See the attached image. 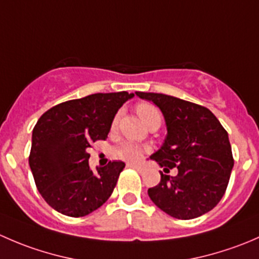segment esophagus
I'll return each mask as SVG.
<instances>
[{
    "instance_id": "obj_1",
    "label": "esophagus",
    "mask_w": 259,
    "mask_h": 259,
    "mask_svg": "<svg viewBox=\"0 0 259 259\" xmlns=\"http://www.w3.org/2000/svg\"><path fill=\"white\" fill-rule=\"evenodd\" d=\"M127 165H129L130 168H133V169H135V170H138V171H139V173H143V166L140 165V164L130 163V164H127Z\"/></svg>"
}]
</instances>
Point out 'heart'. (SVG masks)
<instances>
[{"mask_svg":"<svg viewBox=\"0 0 259 259\" xmlns=\"http://www.w3.org/2000/svg\"><path fill=\"white\" fill-rule=\"evenodd\" d=\"M137 113L139 115L140 119L143 120V122L146 124L150 119L156 116H160L158 109L155 106H153L151 104H139L137 106ZM117 120H119V115L114 117L113 120V127L116 126ZM142 154V148L137 144H133V143H125L120 146L116 150V155L121 159H126V160H135L138 159Z\"/></svg>","mask_w":259,"mask_h":259,"instance_id":"heart-1","label":"heart"}]
</instances>
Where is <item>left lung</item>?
Returning a JSON list of instances; mask_svg holds the SVG:
<instances>
[{"instance_id":"left-lung-1","label":"left lung","mask_w":259,"mask_h":259,"mask_svg":"<svg viewBox=\"0 0 259 259\" xmlns=\"http://www.w3.org/2000/svg\"><path fill=\"white\" fill-rule=\"evenodd\" d=\"M135 95L158 106L165 120V140L150 159L164 170L178 169L176 177L160 171V183L148 189L150 199L178 219L208 213L226 193L234 165L228 133L204 106L164 94Z\"/></svg>"}]
</instances>
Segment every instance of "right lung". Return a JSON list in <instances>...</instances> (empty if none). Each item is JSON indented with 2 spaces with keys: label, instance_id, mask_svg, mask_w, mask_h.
Instances as JSON below:
<instances>
[{
  "label": "right lung",
  "instance_id": "obj_1",
  "mask_svg": "<svg viewBox=\"0 0 259 259\" xmlns=\"http://www.w3.org/2000/svg\"><path fill=\"white\" fill-rule=\"evenodd\" d=\"M134 94H93L46 111L32 130L30 164L38 192L50 207L69 217L100 208L113 193L124 161H110L94 173L89 148L105 140L117 110Z\"/></svg>",
  "mask_w": 259,
  "mask_h": 259
}]
</instances>
